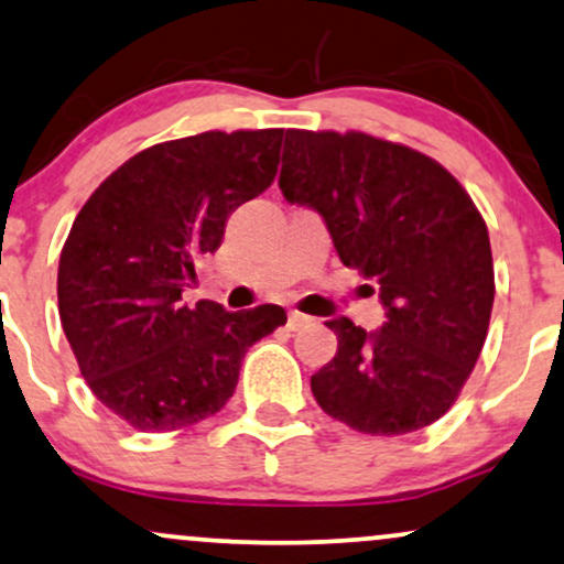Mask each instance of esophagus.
<instances>
[{
  "instance_id": "esophagus-1",
  "label": "esophagus",
  "mask_w": 564,
  "mask_h": 564,
  "mask_svg": "<svg viewBox=\"0 0 564 564\" xmlns=\"http://www.w3.org/2000/svg\"><path fill=\"white\" fill-rule=\"evenodd\" d=\"M310 323H312V317L304 315V312H300V310H291L289 312V328L291 330H300V328H304V325H310Z\"/></svg>"
}]
</instances>
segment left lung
Listing matches in <instances>:
<instances>
[{
    "label": "left lung",
    "instance_id": "1",
    "mask_svg": "<svg viewBox=\"0 0 564 564\" xmlns=\"http://www.w3.org/2000/svg\"><path fill=\"white\" fill-rule=\"evenodd\" d=\"M278 186L323 215L341 262L386 304L376 334L325 323L338 351L310 381L317 404L370 436L436 423L476 368L494 307L491 243L470 194L412 147L300 128L286 131Z\"/></svg>",
    "mask_w": 564,
    "mask_h": 564
}]
</instances>
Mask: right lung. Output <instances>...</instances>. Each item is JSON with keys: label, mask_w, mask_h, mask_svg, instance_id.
<instances>
[{"label": "right lung", "mask_w": 564, "mask_h": 564, "mask_svg": "<svg viewBox=\"0 0 564 564\" xmlns=\"http://www.w3.org/2000/svg\"><path fill=\"white\" fill-rule=\"evenodd\" d=\"M281 128L205 131L133 154L99 183L59 254V321L80 376L135 431H178L220 412L241 359L286 323L278 304L186 307L194 260L278 173Z\"/></svg>", "instance_id": "obj_1"}]
</instances>
